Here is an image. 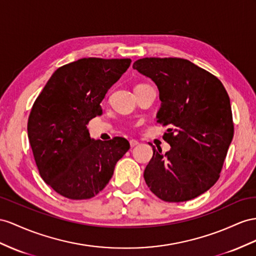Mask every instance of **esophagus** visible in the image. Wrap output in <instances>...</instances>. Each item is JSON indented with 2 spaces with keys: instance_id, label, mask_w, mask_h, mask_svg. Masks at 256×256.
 I'll return each instance as SVG.
<instances>
[{
  "instance_id": "34e87169",
  "label": "esophagus",
  "mask_w": 256,
  "mask_h": 256,
  "mask_svg": "<svg viewBox=\"0 0 256 256\" xmlns=\"http://www.w3.org/2000/svg\"><path fill=\"white\" fill-rule=\"evenodd\" d=\"M138 145V142L137 140H130V148H133V147H135V146H137Z\"/></svg>"
}]
</instances>
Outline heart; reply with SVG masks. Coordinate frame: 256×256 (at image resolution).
<instances>
[{
    "mask_svg": "<svg viewBox=\"0 0 256 256\" xmlns=\"http://www.w3.org/2000/svg\"><path fill=\"white\" fill-rule=\"evenodd\" d=\"M140 85H142V84H140Z\"/></svg>",
    "mask_w": 256,
    "mask_h": 256,
    "instance_id": "obj_1",
    "label": "heart"
}]
</instances>
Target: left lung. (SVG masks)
Segmentation results:
<instances>
[{
    "label": "left lung",
    "mask_w": 256,
    "mask_h": 256,
    "mask_svg": "<svg viewBox=\"0 0 256 256\" xmlns=\"http://www.w3.org/2000/svg\"><path fill=\"white\" fill-rule=\"evenodd\" d=\"M133 68L159 88L156 122L168 126L163 140L171 145L163 154L152 144L144 178L163 201L192 200L220 178L234 137L229 96L218 78L182 58H142Z\"/></svg>",
    "instance_id": "8db88e82"
}]
</instances>
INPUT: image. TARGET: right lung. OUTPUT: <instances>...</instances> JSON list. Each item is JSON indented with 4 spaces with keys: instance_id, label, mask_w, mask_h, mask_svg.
<instances>
[{
    "instance_id": "right-lung-1",
    "label": "right lung",
    "mask_w": 256,
    "mask_h": 256,
    "mask_svg": "<svg viewBox=\"0 0 256 256\" xmlns=\"http://www.w3.org/2000/svg\"><path fill=\"white\" fill-rule=\"evenodd\" d=\"M132 60L88 57L58 68L38 96L28 138L41 178L60 196L90 199L107 186L130 149L126 138L90 140L86 126Z\"/></svg>"
}]
</instances>
